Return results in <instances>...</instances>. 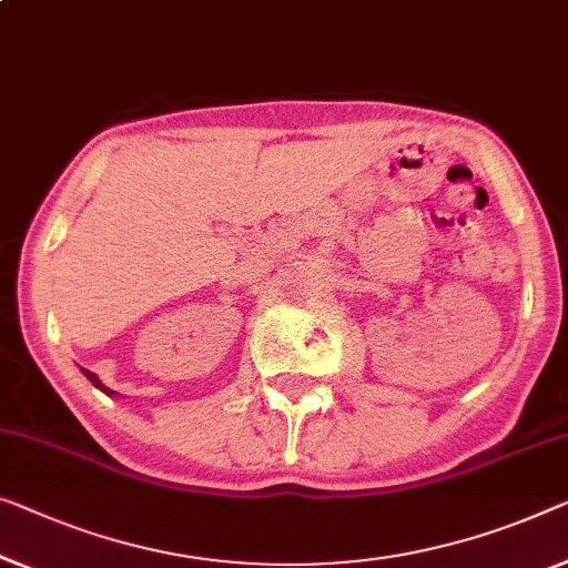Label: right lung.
Returning <instances> with one entry per match:
<instances>
[{
    "label": "right lung",
    "instance_id": "1",
    "mask_svg": "<svg viewBox=\"0 0 568 568\" xmlns=\"http://www.w3.org/2000/svg\"><path fill=\"white\" fill-rule=\"evenodd\" d=\"M81 372H83V375H87V379H89V383H91V385H94V387H99V390H101V393H106L109 397H112V395H116L114 390H109V387H106L104 383H101V379H99V377L94 375V372H89V369H81Z\"/></svg>",
    "mask_w": 568,
    "mask_h": 568
}]
</instances>
